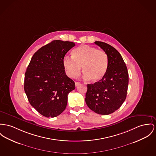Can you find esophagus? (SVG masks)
<instances>
[{
    "mask_svg": "<svg viewBox=\"0 0 156 156\" xmlns=\"http://www.w3.org/2000/svg\"><path fill=\"white\" fill-rule=\"evenodd\" d=\"M80 83H79V82H76L75 83V86H76V87H77V86H78L79 85H80Z\"/></svg>",
    "mask_w": 156,
    "mask_h": 156,
    "instance_id": "1",
    "label": "esophagus"
}]
</instances>
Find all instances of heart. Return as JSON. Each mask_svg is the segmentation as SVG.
Returning <instances> with one entry per match:
<instances>
[{"instance_id": "1", "label": "heart", "mask_w": 156, "mask_h": 156, "mask_svg": "<svg viewBox=\"0 0 156 156\" xmlns=\"http://www.w3.org/2000/svg\"><path fill=\"white\" fill-rule=\"evenodd\" d=\"M108 57L104 51L93 47L83 45L72 52V57L65 56L63 66L69 77H77L81 72V67L85 80L93 82L101 81L105 76L108 67Z\"/></svg>"}]
</instances>
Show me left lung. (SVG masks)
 I'll return each mask as SVG.
<instances>
[{
	"label": "left lung",
	"instance_id": "left-lung-1",
	"mask_svg": "<svg viewBox=\"0 0 156 156\" xmlns=\"http://www.w3.org/2000/svg\"><path fill=\"white\" fill-rule=\"evenodd\" d=\"M94 44L107 54L108 67L101 81L87 84L85 101L95 113L109 115L118 109L126 99L128 73L121 55L115 48L104 42Z\"/></svg>",
	"mask_w": 156,
	"mask_h": 156
}]
</instances>
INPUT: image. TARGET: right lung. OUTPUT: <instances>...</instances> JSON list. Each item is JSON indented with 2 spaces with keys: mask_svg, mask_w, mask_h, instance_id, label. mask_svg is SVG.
Segmentation results:
<instances>
[{
  "mask_svg": "<svg viewBox=\"0 0 156 156\" xmlns=\"http://www.w3.org/2000/svg\"><path fill=\"white\" fill-rule=\"evenodd\" d=\"M74 45L73 42L54 40L35 52L27 69L25 92L32 106L44 116L61 114L68 94L75 89L62 64L66 54Z\"/></svg>",
  "mask_w": 156,
  "mask_h": 156,
  "instance_id": "obj_1",
  "label": "right lung"
}]
</instances>
